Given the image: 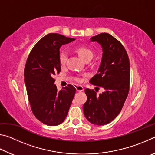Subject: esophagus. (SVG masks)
<instances>
[{"label": "esophagus", "instance_id": "34e87169", "mask_svg": "<svg viewBox=\"0 0 155 155\" xmlns=\"http://www.w3.org/2000/svg\"><path fill=\"white\" fill-rule=\"evenodd\" d=\"M75 89H76V90H77V91H82L84 90L83 87H81V86H76Z\"/></svg>", "mask_w": 155, "mask_h": 155}]
</instances>
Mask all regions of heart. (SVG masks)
I'll use <instances>...</instances> for the list:
<instances>
[{
	"instance_id": "b5f03b06",
	"label": "heart",
	"mask_w": 155,
	"mask_h": 155,
	"mask_svg": "<svg viewBox=\"0 0 155 155\" xmlns=\"http://www.w3.org/2000/svg\"><path fill=\"white\" fill-rule=\"evenodd\" d=\"M74 51L75 53H77L78 54V56L85 62L90 61V60L93 58V57L94 55V52L92 50H91L90 48H89L88 47L86 46H78L74 50ZM67 60V53L64 51L61 52V53L59 54V61L60 65H61V66H64V65L66 64ZM91 67H94V65H91ZM74 81L77 83H80L81 81V78L79 77H74Z\"/></svg>"
}]
</instances>
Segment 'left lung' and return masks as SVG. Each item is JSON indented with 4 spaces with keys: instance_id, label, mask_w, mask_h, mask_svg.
Instances as JSON below:
<instances>
[{
    "instance_id": "8db88e82",
    "label": "left lung",
    "mask_w": 155,
    "mask_h": 155,
    "mask_svg": "<svg viewBox=\"0 0 155 155\" xmlns=\"http://www.w3.org/2000/svg\"><path fill=\"white\" fill-rule=\"evenodd\" d=\"M91 41L101 44L103 53L98 73L90 83L103 87L104 91L98 95L96 90L85 89L87 98L83 104V112L91 124L105 125L117 116L128 96L130 62L124 47L110 34H98L92 37Z\"/></svg>"
}]
</instances>
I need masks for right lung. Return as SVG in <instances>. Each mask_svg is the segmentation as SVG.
<instances>
[{
  "instance_id": "obj_1",
  "label": "right lung",
  "mask_w": 155,
  "mask_h": 155,
  "mask_svg": "<svg viewBox=\"0 0 155 155\" xmlns=\"http://www.w3.org/2000/svg\"><path fill=\"white\" fill-rule=\"evenodd\" d=\"M74 40L49 33L36 43L26 62L25 82L31 109L37 119L48 126L64 121L75 95L76 89L72 85L58 91L54 84V76L61 72L60 47Z\"/></svg>"
}]
</instances>
